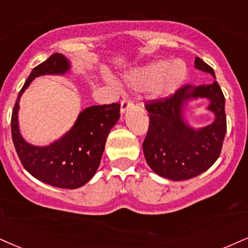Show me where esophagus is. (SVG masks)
I'll return each instance as SVG.
<instances>
[{
    "mask_svg": "<svg viewBox=\"0 0 248 248\" xmlns=\"http://www.w3.org/2000/svg\"><path fill=\"white\" fill-rule=\"evenodd\" d=\"M130 107H133V101L129 100V99H124L121 101V107H120V112L124 114V113H126L128 109L130 108Z\"/></svg>",
    "mask_w": 248,
    "mask_h": 248,
    "instance_id": "esophagus-1",
    "label": "esophagus"
}]
</instances>
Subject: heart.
<instances>
[{"label": "heart", "instance_id": "b5f03b06", "mask_svg": "<svg viewBox=\"0 0 248 248\" xmlns=\"http://www.w3.org/2000/svg\"><path fill=\"white\" fill-rule=\"evenodd\" d=\"M188 67L183 60H157L124 74V83L136 90H149L157 98H169L183 86Z\"/></svg>", "mask_w": 248, "mask_h": 248}]
</instances>
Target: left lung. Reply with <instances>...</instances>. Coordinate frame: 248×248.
I'll list each match as a JSON object with an SVG mask.
<instances>
[{"label":"left lung","instance_id":"1","mask_svg":"<svg viewBox=\"0 0 248 248\" xmlns=\"http://www.w3.org/2000/svg\"><path fill=\"white\" fill-rule=\"evenodd\" d=\"M195 68L211 74L214 69L195 58ZM208 99V110L215 116L210 125L194 128L186 116L189 101ZM149 130L143 142V154L150 169L173 181L198 177L219 157L226 133L225 98L216 80L211 84L186 85L169 99L147 103Z\"/></svg>","mask_w":248,"mask_h":248}]
</instances>
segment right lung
Wrapping results in <instances>:
<instances>
[{
  "label": "right lung",
  "mask_w": 248,
  "mask_h": 248,
  "mask_svg": "<svg viewBox=\"0 0 248 248\" xmlns=\"http://www.w3.org/2000/svg\"><path fill=\"white\" fill-rule=\"evenodd\" d=\"M70 68L69 60L55 53L31 71L15 104L11 134L20 162L32 177L59 188L75 189L89 183L99 168L107 136L120 118V104L83 109L64 135L45 147L26 142L18 124L20 97L32 80L44 75H64Z\"/></svg>",
  "instance_id": "1"
}]
</instances>
